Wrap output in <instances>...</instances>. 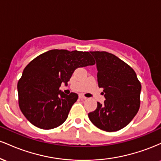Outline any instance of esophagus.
<instances>
[{"label":"esophagus","mask_w":161,"mask_h":161,"mask_svg":"<svg viewBox=\"0 0 161 161\" xmlns=\"http://www.w3.org/2000/svg\"><path fill=\"white\" fill-rule=\"evenodd\" d=\"M79 98H80L81 100H86L87 97H85L84 95H79Z\"/></svg>","instance_id":"esophagus-1"}]
</instances>
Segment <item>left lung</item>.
<instances>
[{
	"mask_svg": "<svg viewBox=\"0 0 161 161\" xmlns=\"http://www.w3.org/2000/svg\"><path fill=\"white\" fill-rule=\"evenodd\" d=\"M95 57L97 69V82L106 100L97 102L95 111L88 117L96 127L116 132L132 120L140 108L142 86L134 69L113 53L90 51Z\"/></svg>",
	"mask_w": 161,
	"mask_h": 161,
	"instance_id": "8db88e82",
	"label": "left lung"
}]
</instances>
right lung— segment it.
I'll list each match as a JSON object with an SVG mask.
<instances>
[{"mask_svg":"<svg viewBox=\"0 0 161 161\" xmlns=\"http://www.w3.org/2000/svg\"><path fill=\"white\" fill-rule=\"evenodd\" d=\"M95 64L87 51L51 50L25 66L17 84L19 106L25 118L38 128L51 129L67 119L78 95L59 90L67 85L75 69Z\"/></svg>","mask_w":161,"mask_h":161,"instance_id":"right-lung-1","label":"right lung"}]
</instances>
